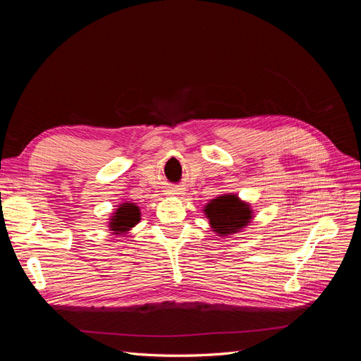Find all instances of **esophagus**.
Here are the masks:
<instances>
[{"label":"esophagus","instance_id":"obj_1","mask_svg":"<svg viewBox=\"0 0 361 361\" xmlns=\"http://www.w3.org/2000/svg\"><path fill=\"white\" fill-rule=\"evenodd\" d=\"M169 194H171V195H179V194H182V192L179 191V188H171Z\"/></svg>","mask_w":361,"mask_h":361}]
</instances>
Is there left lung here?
<instances>
[{
  "mask_svg": "<svg viewBox=\"0 0 361 361\" xmlns=\"http://www.w3.org/2000/svg\"><path fill=\"white\" fill-rule=\"evenodd\" d=\"M203 212L218 236L235 235L253 220V209L250 203L232 192L212 199L203 207Z\"/></svg>",
  "mask_w": 361,
  "mask_h": 361,
  "instance_id": "left-lung-1",
  "label": "left lung"
}]
</instances>
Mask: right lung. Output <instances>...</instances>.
Wrapping results in <instances>:
<instances>
[{
    "label": "right lung",
    "mask_w": 361,
    "mask_h": 361,
    "mask_svg": "<svg viewBox=\"0 0 361 361\" xmlns=\"http://www.w3.org/2000/svg\"><path fill=\"white\" fill-rule=\"evenodd\" d=\"M108 220H110L108 221V227H110L113 235H126L141 220L140 207L133 202L120 203Z\"/></svg>",
    "instance_id": "add662e5"
}]
</instances>
